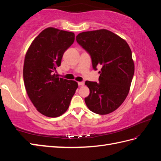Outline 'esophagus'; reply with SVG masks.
<instances>
[{
	"label": "esophagus",
	"instance_id": "esophagus-1",
	"mask_svg": "<svg viewBox=\"0 0 161 161\" xmlns=\"http://www.w3.org/2000/svg\"><path fill=\"white\" fill-rule=\"evenodd\" d=\"M78 85H79V86H84V81H79Z\"/></svg>",
	"mask_w": 161,
	"mask_h": 161
}]
</instances>
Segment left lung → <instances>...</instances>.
Returning a JSON list of instances; mask_svg holds the SVG:
<instances>
[{
  "mask_svg": "<svg viewBox=\"0 0 161 161\" xmlns=\"http://www.w3.org/2000/svg\"><path fill=\"white\" fill-rule=\"evenodd\" d=\"M76 40L90 54L93 69L101 67L99 82H85L90 90L85 103L95 114H110L129 93L134 74L131 50L126 41L105 29L80 33Z\"/></svg>",
  "mask_w": 161,
  "mask_h": 161,
  "instance_id": "obj_1",
  "label": "left lung"
}]
</instances>
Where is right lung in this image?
<instances>
[{
  "label": "right lung",
  "mask_w": 161,
  "mask_h": 161,
  "mask_svg": "<svg viewBox=\"0 0 161 161\" xmlns=\"http://www.w3.org/2000/svg\"><path fill=\"white\" fill-rule=\"evenodd\" d=\"M74 41L73 32L50 27L34 39L26 53L23 80L27 93L36 110L47 117L64 114L78 87L76 81L54 73Z\"/></svg>",
  "instance_id": "add662e5"
}]
</instances>
